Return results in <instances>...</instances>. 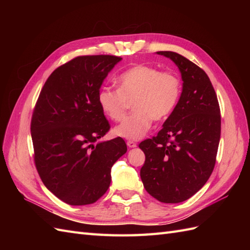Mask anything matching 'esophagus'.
Returning a JSON list of instances; mask_svg holds the SVG:
<instances>
[{"label": "esophagus", "instance_id": "1", "mask_svg": "<svg viewBox=\"0 0 250 250\" xmlns=\"http://www.w3.org/2000/svg\"><path fill=\"white\" fill-rule=\"evenodd\" d=\"M127 146L129 148H135L137 147V143H134L133 141H128L127 142Z\"/></svg>", "mask_w": 250, "mask_h": 250}]
</instances>
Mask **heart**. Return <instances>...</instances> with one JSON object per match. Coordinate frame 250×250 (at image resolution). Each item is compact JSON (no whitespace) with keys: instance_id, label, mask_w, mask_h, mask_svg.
I'll list each match as a JSON object with an SVG mask.
<instances>
[{"instance_id":"heart-1","label":"heart","mask_w":250,"mask_h":250,"mask_svg":"<svg viewBox=\"0 0 250 250\" xmlns=\"http://www.w3.org/2000/svg\"><path fill=\"white\" fill-rule=\"evenodd\" d=\"M118 89L102 87L98 103L103 113L112 121L122 120L129 102H133L130 116L118 125L113 133L126 140H140L147 133L153 119L162 121L176 108L181 94L179 78L171 72L138 64L123 72L117 79Z\"/></svg>"}]
</instances>
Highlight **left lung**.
<instances>
[{"label":"left lung","instance_id":"1","mask_svg":"<svg viewBox=\"0 0 250 250\" xmlns=\"http://www.w3.org/2000/svg\"><path fill=\"white\" fill-rule=\"evenodd\" d=\"M156 53L177 65L183 92L162 130L139 145L146 156L141 179L158 201L178 203L197 193L214 170L221 133L220 107L208 76L198 65L175 52Z\"/></svg>","mask_w":250,"mask_h":250}]
</instances>
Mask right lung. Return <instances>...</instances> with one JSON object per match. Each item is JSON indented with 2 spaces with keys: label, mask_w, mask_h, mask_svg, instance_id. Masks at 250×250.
<instances>
[{
  "label": "right lung",
  "mask_w": 250,
  "mask_h": 250,
  "mask_svg": "<svg viewBox=\"0 0 250 250\" xmlns=\"http://www.w3.org/2000/svg\"><path fill=\"white\" fill-rule=\"evenodd\" d=\"M122 58L78 56L53 72L37 99L31 137L37 172L48 190L71 206L96 202L110 185L123 139L97 141L109 130L98 103L104 79Z\"/></svg>",
  "instance_id": "1"
}]
</instances>
